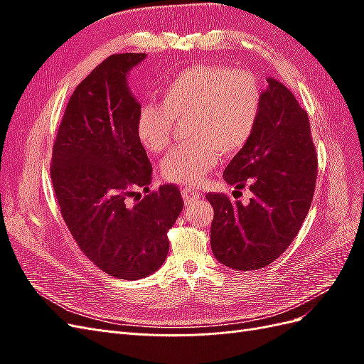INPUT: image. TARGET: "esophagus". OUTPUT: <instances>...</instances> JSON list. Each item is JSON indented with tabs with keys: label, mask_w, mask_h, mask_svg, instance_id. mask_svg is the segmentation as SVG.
<instances>
[{
	"label": "esophagus",
	"mask_w": 364,
	"mask_h": 364,
	"mask_svg": "<svg viewBox=\"0 0 364 364\" xmlns=\"http://www.w3.org/2000/svg\"><path fill=\"white\" fill-rule=\"evenodd\" d=\"M182 197H183V200L186 203H190L193 200H199L200 197H202V194H200V191H197L196 188H191V186H186V188L182 190Z\"/></svg>",
	"instance_id": "1"
}]
</instances>
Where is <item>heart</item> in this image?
Masks as SVG:
<instances>
[{
    "mask_svg": "<svg viewBox=\"0 0 364 364\" xmlns=\"http://www.w3.org/2000/svg\"><path fill=\"white\" fill-rule=\"evenodd\" d=\"M262 94L249 71L191 65L162 83L159 103L139 106L138 139L153 153L165 151L176 121L186 119L185 134L191 141L164 159L161 174L170 183L197 185L217 167L220 153L232 156L247 146L261 117Z\"/></svg>",
    "mask_w": 364,
    "mask_h": 364,
    "instance_id": "obj_1",
    "label": "heart"
}]
</instances>
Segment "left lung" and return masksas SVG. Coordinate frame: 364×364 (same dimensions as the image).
I'll return each instance as SVG.
<instances>
[{"mask_svg":"<svg viewBox=\"0 0 364 364\" xmlns=\"http://www.w3.org/2000/svg\"><path fill=\"white\" fill-rule=\"evenodd\" d=\"M258 126L247 146L223 171V179L253 193L249 205L225 193H208L214 208L211 247L235 270L269 266L285 252L310 211L317 153L306 111L282 83L267 79Z\"/></svg>","mask_w":364,"mask_h":364,"instance_id":"obj_1","label":"left lung"}]
</instances>
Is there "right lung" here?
Returning a JSON list of instances; mask_svg holds the SVG:
<instances>
[{
    "label": "right lung",
    "instance_id": "add662e5",
    "mask_svg": "<svg viewBox=\"0 0 364 364\" xmlns=\"http://www.w3.org/2000/svg\"><path fill=\"white\" fill-rule=\"evenodd\" d=\"M144 58L112 54L79 83L50 164L60 214L77 246L109 277L130 281L162 266L167 232L183 208L176 185L149 188L151 164L136 135L139 103L126 83L129 70ZM139 188L146 194L134 200Z\"/></svg>",
    "mask_w": 364,
    "mask_h": 364
}]
</instances>
